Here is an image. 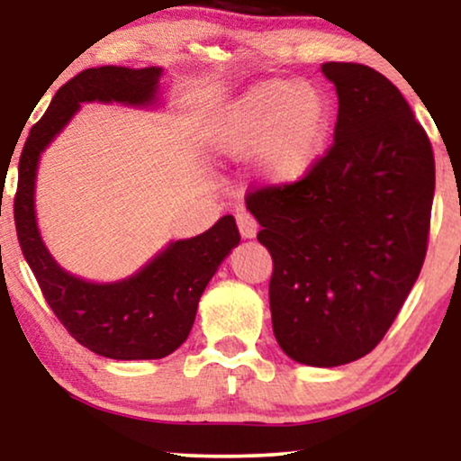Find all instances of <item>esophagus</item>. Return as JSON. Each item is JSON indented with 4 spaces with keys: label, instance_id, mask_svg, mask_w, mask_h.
<instances>
[{
    "label": "esophagus",
    "instance_id": "34e87169",
    "mask_svg": "<svg viewBox=\"0 0 461 461\" xmlns=\"http://www.w3.org/2000/svg\"><path fill=\"white\" fill-rule=\"evenodd\" d=\"M237 226L243 239H254L258 235V220L248 212L237 213Z\"/></svg>",
    "mask_w": 461,
    "mask_h": 461
}]
</instances>
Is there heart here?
Segmentation results:
<instances>
[{
  "label": "heart",
  "mask_w": 461,
  "mask_h": 461,
  "mask_svg": "<svg viewBox=\"0 0 461 461\" xmlns=\"http://www.w3.org/2000/svg\"><path fill=\"white\" fill-rule=\"evenodd\" d=\"M327 128L330 109L317 87L270 79L226 109L216 140L232 157L264 150V174L273 182H294L317 159Z\"/></svg>",
  "instance_id": "b5f03b06"
}]
</instances>
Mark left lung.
<instances>
[{
  "label": "left lung",
  "instance_id": "obj_1",
  "mask_svg": "<svg viewBox=\"0 0 461 461\" xmlns=\"http://www.w3.org/2000/svg\"><path fill=\"white\" fill-rule=\"evenodd\" d=\"M338 92L333 142L302 178L245 194L270 251L273 331L294 361L336 367L369 355L405 304L428 249L430 138L393 81L325 62Z\"/></svg>",
  "mask_w": 461,
  "mask_h": 461
}]
</instances>
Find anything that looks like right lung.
Masks as SVG:
<instances>
[{
	"label": "right lung",
	"instance_id": "1",
	"mask_svg": "<svg viewBox=\"0 0 461 461\" xmlns=\"http://www.w3.org/2000/svg\"><path fill=\"white\" fill-rule=\"evenodd\" d=\"M161 68H86L56 92L43 117L31 128L18 161L14 222L24 260L56 319L71 338L100 357L117 361L163 358L191 333L201 294L220 262L239 243L232 216L210 230L176 241L130 279L98 285L68 275L48 254L35 222V172L40 153L65 128L79 103L147 104L155 98Z\"/></svg>",
	"mask_w": 461,
	"mask_h": 461
}]
</instances>
